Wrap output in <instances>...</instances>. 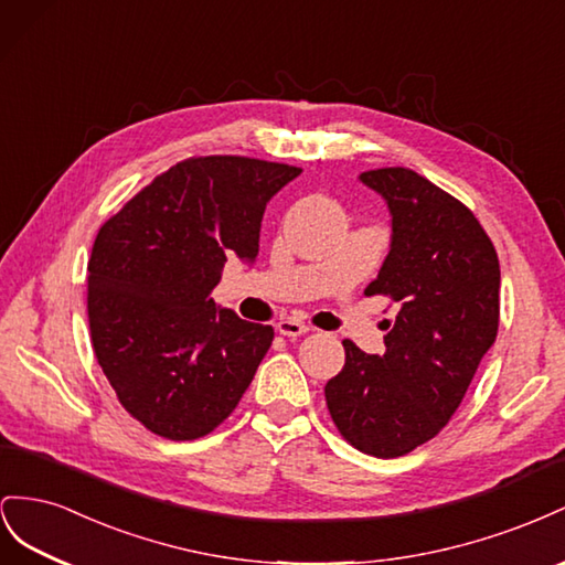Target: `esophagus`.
Wrapping results in <instances>:
<instances>
[{
	"label": "esophagus",
	"instance_id": "1",
	"mask_svg": "<svg viewBox=\"0 0 565 565\" xmlns=\"http://www.w3.org/2000/svg\"><path fill=\"white\" fill-rule=\"evenodd\" d=\"M277 331L281 335H288V338H298V335L308 333L310 327L305 324V321H300V319H281L279 324H277Z\"/></svg>",
	"mask_w": 565,
	"mask_h": 565
}]
</instances>
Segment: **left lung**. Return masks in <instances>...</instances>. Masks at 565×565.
Instances as JSON below:
<instances>
[{"label": "left lung", "mask_w": 565, "mask_h": 565, "mask_svg": "<svg viewBox=\"0 0 565 565\" xmlns=\"http://www.w3.org/2000/svg\"><path fill=\"white\" fill-rule=\"evenodd\" d=\"M391 211V250L366 296L397 305L385 352L343 341L345 366L327 388L343 438L393 459L428 443L452 418L499 327V260L476 215L407 168L360 174Z\"/></svg>", "instance_id": "8db88e82"}]
</instances>
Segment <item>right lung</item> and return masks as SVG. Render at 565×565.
<instances>
[{"mask_svg": "<svg viewBox=\"0 0 565 565\" xmlns=\"http://www.w3.org/2000/svg\"><path fill=\"white\" fill-rule=\"evenodd\" d=\"M300 168L244 156L182 160L96 234L87 267L94 354L120 405L168 440L215 430L274 329L211 298L227 257L253 263L269 199Z\"/></svg>", "mask_w": 565, "mask_h": 565, "instance_id": "add662e5", "label": "right lung"}]
</instances>
